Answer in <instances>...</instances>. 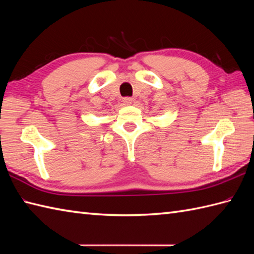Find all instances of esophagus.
I'll return each instance as SVG.
<instances>
[{
  "label": "esophagus",
  "mask_w": 254,
  "mask_h": 254,
  "mask_svg": "<svg viewBox=\"0 0 254 254\" xmlns=\"http://www.w3.org/2000/svg\"><path fill=\"white\" fill-rule=\"evenodd\" d=\"M122 101L124 105H131L133 102V98H131V97H124Z\"/></svg>",
  "instance_id": "obj_1"
}]
</instances>
